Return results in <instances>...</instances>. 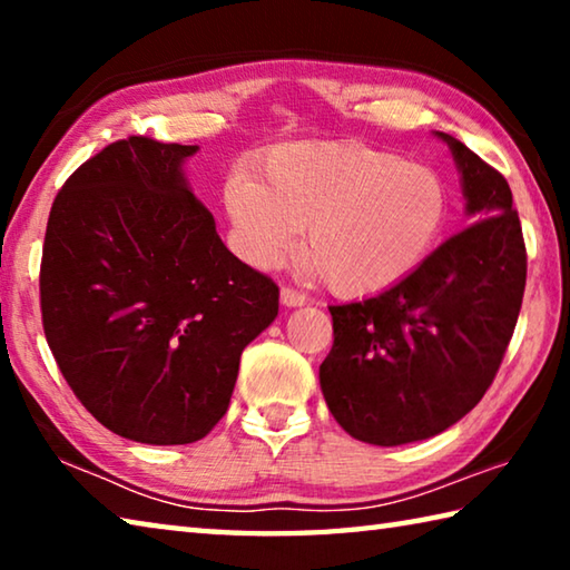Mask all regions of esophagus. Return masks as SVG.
I'll list each match as a JSON object with an SVG mask.
<instances>
[{"mask_svg": "<svg viewBox=\"0 0 570 570\" xmlns=\"http://www.w3.org/2000/svg\"><path fill=\"white\" fill-rule=\"evenodd\" d=\"M282 304L284 306H304L306 304V294L298 292V288H292V286H284L282 288Z\"/></svg>", "mask_w": 570, "mask_h": 570, "instance_id": "obj_1", "label": "esophagus"}]
</instances>
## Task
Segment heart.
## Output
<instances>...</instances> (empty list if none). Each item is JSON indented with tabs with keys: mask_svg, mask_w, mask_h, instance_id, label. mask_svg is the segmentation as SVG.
Instances as JSON below:
<instances>
[{
	"mask_svg": "<svg viewBox=\"0 0 570 570\" xmlns=\"http://www.w3.org/2000/svg\"><path fill=\"white\" fill-rule=\"evenodd\" d=\"M224 204L236 244L268 268L296 246L340 296H372L404 282L438 244L448 193L432 168L350 140L274 148L254 178L234 176Z\"/></svg>",
	"mask_w": 570,
	"mask_h": 570,
	"instance_id": "heart-1",
	"label": "heart"
}]
</instances>
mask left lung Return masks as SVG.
Masks as SVG:
<instances>
[{
	"label": "left lung",
	"instance_id": "obj_1",
	"mask_svg": "<svg viewBox=\"0 0 570 570\" xmlns=\"http://www.w3.org/2000/svg\"><path fill=\"white\" fill-rule=\"evenodd\" d=\"M468 216L414 272L372 298L330 306L320 366L326 407L354 440L394 448L440 435L493 384L525 292V244L508 180L448 132Z\"/></svg>",
	"mask_w": 570,
	"mask_h": 570
}]
</instances>
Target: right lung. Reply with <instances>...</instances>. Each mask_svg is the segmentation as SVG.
Returning a JSON list of instances; mask_svg holds the SVG:
<instances>
[{
	"instance_id": "obj_1",
	"label": "right lung",
	"mask_w": 570,
	"mask_h": 570,
	"mask_svg": "<svg viewBox=\"0 0 570 570\" xmlns=\"http://www.w3.org/2000/svg\"><path fill=\"white\" fill-rule=\"evenodd\" d=\"M130 135L82 163L47 220L40 304L75 397L115 435L188 445L224 417L278 286L230 254L183 163Z\"/></svg>"
}]
</instances>
